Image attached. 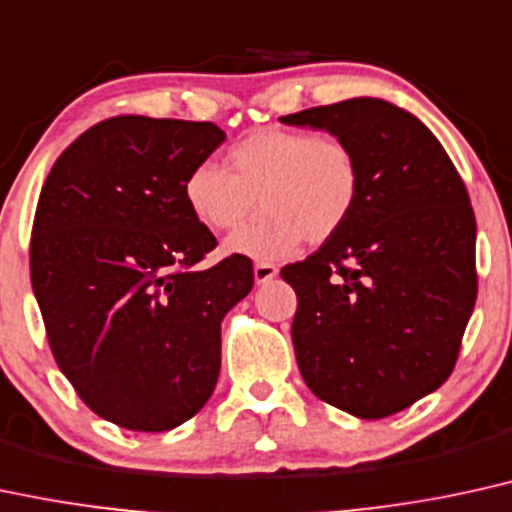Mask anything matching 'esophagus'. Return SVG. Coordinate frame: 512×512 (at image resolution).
<instances>
[{"mask_svg":"<svg viewBox=\"0 0 512 512\" xmlns=\"http://www.w3.org/2000/svg\"><path fill=\"white\" fill-rule=\"evenodd\" d=\"M276 274H279V269H276V264H272V262H257L255 264V281L257 283H269Z\"/></svg>","mask_w":512,"mask_h":512,"instance_id":"1","label":"esophagus"}]
</instances>
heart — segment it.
<instances>
[{
    "mask_svg": "<svg viewBox=\"0 0 512 512\" xmlns=\"http://www.w3.org/2000/svg\"><path fill=\"white\" fill-rule=\"evenodd\" d=\"M224 166L195 164L183 178V200L217 233L240 231L260 207V221L226 245L255 260L288 255L303 238L310 245L331 240L362 193L355 147L329 133L257 128L226 150Z\"/></svg>",
    "mask_w": 512,
    "mask_h": 512,
    "instance_id": "1",
    "label": "heart"
}]
</instances>
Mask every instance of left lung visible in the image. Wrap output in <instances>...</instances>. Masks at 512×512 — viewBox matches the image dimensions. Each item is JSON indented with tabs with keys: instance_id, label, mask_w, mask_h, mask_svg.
Returning a JSON list of instances; mask_svg holds the SVG:
<instances>
[{
	"instance_id": "1",
	"label": "left lung",
	"mask_w": 512,
	"mask_h": 512,
	"mask_svg": "<svg viewBox=\"0 0 512 512\" xmlns=\"http://www.w3.org/2000/svg\"><path fill=\"white\" fill-rule=\"evenodd\" d=\"M348 140L362 193L348 224L283 281L298 295L293 348L317 398L381 420L439 389L477 300L470 195L432 131L357 97L281 116Z\"/></svg>"
}]
</instances>
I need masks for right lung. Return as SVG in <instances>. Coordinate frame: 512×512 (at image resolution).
Here are the masks:
<instances>
[{"instance_id":"1","label":"right lung","mask_w":512,"mask_h":512,"mask_svg":"<svg viewBox=\"0 0 512 512\" xmlns=\"http://www.w3.org/2000/svg\"><path fill=\"white\" fill-rule=\"evenodd\" d=\"M212 121L112 116L61 152L30 236L49 350L88 408L169 432L212 396L221 322L252 291L245 255L197 267L217 238L183 178L224 143Z\"/></svg>"}]
</instances>
